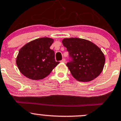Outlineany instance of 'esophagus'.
Masks as SVG:
<instances>
[{"instance_id": "34e87169", "label": "esophagus", "mask_w": 121, "mask_h": 121, "mask_svg": "<svg viewBox=\"0 0 121 121\" xmlns=\"http://www.w3.org/2000/svg\"><path fill=\"white\" fill-rule=\"evenodd\" d=\"M61 62L63 63H65V62H66V60H65V59L64 58V59H62V60H61Z\"/></svg>"}]
</instances>
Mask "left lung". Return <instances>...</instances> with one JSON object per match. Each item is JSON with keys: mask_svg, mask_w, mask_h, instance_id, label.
<instances>
[{"mask_svg": "<svg viewBox=\"0 0 121 121\" xmlns=\"http://www.w3.org/2000/svg\"><path fill=\"white\" fill-rule=\"evenodd\" d=\"M62 43L72 59L66 66L74 78L81 82H88L100 74L105 57L97 45L80 38H65Z\"/></svg>", "mask_w": 121, "mask_h": 121, "instance_id": "8db88e82", "label": "left lung"}]
</instances>
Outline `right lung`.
<instances>
[{
	"mask_svg": "<svg viewBox=\"0 0 121 121\" xmlns=\"http://www.w3.org/2000/svg\"><path fill=\"white\" fill-rule=\"evenodd\" d=\"M53 41L52 38H39L21 48L16 63L25 77L33 80H42L59 64L55 60L54 51L50 49Z\"/></svg>",
	"mask_w": 121,
	"mask_h": 121,
	"instance_id": "right-lung-1",
	"label": "right lung"
}]
</instances>
